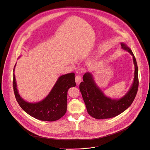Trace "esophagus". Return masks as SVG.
Listing matches in <instances>:
<instances>
[{
    "mask_svg": "<svg viewBox=\"0 0 150 150\" xmlns=\"http://www.w3.org/2000/svg\"><path fill=\"white\" fill-rule=\"evenodd\" d=\"M76 84L79 85L81 81V77L80 75H77L76 76Z\"/></svg>",
    "mask_w": 150,
    "mask_h": 150,
    "instance_id": "esophagus-1",
    "label": "esophagus"
}]
</instances>
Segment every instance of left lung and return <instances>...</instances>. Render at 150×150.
Listing matches in <instances>:
<instances>
[{
    "label": "left lung",
    "mask_w": 150,
    "mask_h": 150,
    "mask_svg": "<svg viewBox=\"0 0 150 150\" xmlns=\"http://www.w3.org/2000/svg\"><path fill=\"white\" fill-rule=\"evenodd\" d=\"M122 47L132 56L135 65V76L133 84L129 92L120 99H111L105 96L95 83L92 74L86 73L83 77L79 89L86 107L88 114L96 119L114 117L123 112L130 106L137 95L138 86V69L135 57L131 49L123 43Z\"/></svg>",
    "instance_id": "1"
}]
</instances>
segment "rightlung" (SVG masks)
<instances>
[{"label":"right lung","mask_w":150,"mask_h":150,"mask_svg":"<svg viewBox=\"0 0 150 150\" xmlns=\"http://www.w3.org/2000/svg\"><path fill=\"white\" fill-rule=\"evenodd\" d=\"M74 76V73H70L60 76L43 100L37 103H29L20 97L13 74V88L16 101L21 108L33 117L42 121H56L61 118L67 111V91L71 87L76 86Z\"/></svg>","instance_id":"1"}]
</instances>
